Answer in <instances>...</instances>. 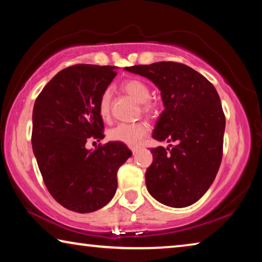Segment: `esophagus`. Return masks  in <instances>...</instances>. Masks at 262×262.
Instances as JSON below:
<instances>
[{"label":"esophagus","instance_id":"34e87169","mask_svg":"<svg viewBox=\"0 0 262 262\" xmlns=\"http://www.w3.org/2000/svg\"><path fill=\"white\" fill-rule=\"evenodd\" d=\"M130 150L133 151V154H135L136 151H138V147H132Z\"/></svg>","mask_w":262,"mask_h":262}]
</instances>
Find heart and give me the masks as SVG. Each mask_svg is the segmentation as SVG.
<instances>
[{
  "label": "heart",
  "mask_w": 262,
  "mask_h": 262,
  "mask_svg": "<svg viewBox=\"0 0 262 262\" xmlns=\"http://www.w3.org/2000/svg\"><path fill=\"white\" fill-rule=\"evenodd\" d=\"M122 89L129 97L141 103V111L149 118H156L160 114L159 103L150 100V89L146 82L140 79H129L124 81ZM112 90L106 89L99 99V114L102 119H108L111 116ZM149 127L146 122L140 121L134 123H120L108 130V139L116 142L123 143L129 147H136L142 142L148 134Z\"/></svg>",
  "instance_id": "heart-1"
}]
</instances>
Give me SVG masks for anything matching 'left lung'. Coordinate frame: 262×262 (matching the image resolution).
<instances>
[{
    "label": "left lung",
    "instance_id": "left-lung-1",
    "mask_svg": "<svg viewBox=\"0 0 262 262\" xmlns=\"http://www.w3.org/2000/svg\"><path fill=\"white\" fill-rule=\"evenodd\" d=\"M124 70L147 77L161 90L165 108L152 138L175 143L150 150L149 193L168 206L193 204L213 183L222 163L225 114L217 91L201 73L176 61Z\"/></svg>",
    "mask_w": 262,
    "mask_h": 262
}]
</instances>
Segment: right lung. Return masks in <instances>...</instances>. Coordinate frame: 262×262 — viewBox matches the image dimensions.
I'll return each instance as SVG.
<instances>
[{"mask_svg":"<svg viewBox=\"0 0 262 262\" xmlns=\"http://www.w3.org/2000/svg\"><path fill=\"white\" fill-rule=\"evenodd\" d=\"M114 66L77 64L58 72L36 99L31 142L45 186L66 209L89 213L114 197L119 168L132 156L126 144L107 142L99 99L116 76Z\"/></svg>","mask_w":262,"mask_h":262,"instance_id":"obj_1","label":"right lung"}]
</instances>
